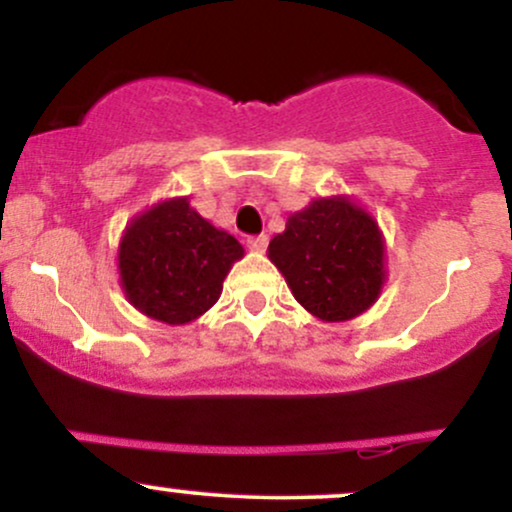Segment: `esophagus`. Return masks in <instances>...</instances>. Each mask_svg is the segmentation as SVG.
I'll use <instances>...</instances> for the list:
<instances>
[{"label":"esophagus","instance_id":"34e87169","mask_svg":"<svg viewBox=\"0 0 512 512\" xmlns=\"http://www.w3.org/2000/svg\"><path fill=\"white\" fill-rule=\"evenodd\" d=\"M267 243H269V238L264 236V233H262V236H250L248 238V248L252 252H264V250H267Z\"/></svg>","mask_w":512,"mask_h":512}]
</instances>
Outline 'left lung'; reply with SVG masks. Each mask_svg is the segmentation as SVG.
<instances>
[{
  "mask_svg": "<svg viewBox=\"0 0 512 512\" xmlns=\"http://www.w3.org/2000/svg\"><path fill=\"white\" fill-rule=\"evenodd\" d=\"M267 252L296 301L325 322L366 313L383 291V233L366 209L344 195L313 199L291 214Z\"/></svg>",
  "mask_w": 512,
  "mask_h": 512,
  "instance_id": "left-lung-1",
  "label": "left lung"
}]
</instances>
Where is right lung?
Segmentation results:
<instances>
[{
    "mask_svg": "<svg viewBox=\"0 0 512 512\" xmlns=\"http://www.w3.org/2000/svg\"><path fill=\"white\" fill-rule=\"evenodd\" d=\"M243 255L231 233L202 219L187 197H175L132 219L117 267L122 291L139 313L187 325L219 301L223 279Z\"/></svg>",
    "mask_w": 512,
    "mask_h": 512,
    "instance_id": "add662e5",
    "label": "right lung"
}]
</instances>
